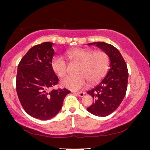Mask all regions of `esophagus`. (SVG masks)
Wrapping results in <instances>:
<instances>
[{"label":"esophagus","mask_w":150,"mask_h":150,"mask_svg":"<svg viewBox=\"0 0 150 150\" xmlns=\"http://www.w3.org/2000/svg\"><path fill=\"white\" fill-rule=\"evenodd\" d=\"M75 93L76 94L77 96H79V97H83V96H85V92H76Z\"/></svg>","instance_id":"34e87169"}]
</instances>
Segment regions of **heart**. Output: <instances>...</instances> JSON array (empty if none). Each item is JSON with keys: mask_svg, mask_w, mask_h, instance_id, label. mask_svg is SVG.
Wrapping results in <instances>:
<instances>
[{"mask_svg": "<svg viewBox=\"0 0 150 150\" xmlns=\"http://www.w3.org/2000/svg\"><path fill=\"white\" fill-rule=\"evenodd\" d=\"M70 60L79 63L76 69L77 75L65 77L61 85L67 89L77 91L83 89L87 84H94L100 81L106 74L109 65V57L103 50L94 51L89 48H75L67 52ZM51 67L54 72L60 77L66 74L67 65L62 57L56 55L51 61Z\"/></svg>", "mask_w": 150, "mask_h": 150, "instance_id": "heart-1", "label": "heart"}]
</instances>
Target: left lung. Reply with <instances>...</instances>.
I'll use <instances>...</instances> for the list:
<instances>
[{
  "label": "left lung",
  "instance_id": "8db88e82",
  "mask_svg": "<svg viewBox=\"0 0 150 150\" xmlns=\"http://www.w3.org/2000/svg\"><path fill=\"white\" fill-rule=\"evenodd\" d=\"M107 53L110 58V69L104 79L94 88L87 91L94 102L87 109L94 115L106 117L114 112L120 105L126 95L128 71L122 55L112 45L105 42H93Z\"/></svg>",
  "mask_w": 150,
  "mask_h": 150
}]
</instances>
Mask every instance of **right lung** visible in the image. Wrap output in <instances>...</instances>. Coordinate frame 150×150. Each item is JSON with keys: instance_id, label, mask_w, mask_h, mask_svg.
Here are the masks:
<instances>
[{"instance_id": "add662e5", "label": "right lung", "mask_w": 150, "mask_h": 150, "mask_svg": "<svg viewBox=\"0 0 150 150\" xmlns=\"http://www.w3.org/2000/svg\"><path fill=\"white\" fill-rule=\"evenodd\" d=\"M53 43L44 42L32 47L18 64L16 91L24 110L33 117L47 120L62 107L66 89L50 90L59 79L51 67Z\"/></svg>"}]
</instances>
